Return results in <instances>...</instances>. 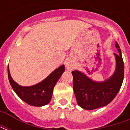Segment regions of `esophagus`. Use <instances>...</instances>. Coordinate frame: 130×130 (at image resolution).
<instances>
[{"instance_id": "34e87169", "label": "esophagus", "mask_w": 130, "mask_h": 130, "mask_svg": "<svg viewBox=\"0 0 130 130\" xmlns=\"http://www.w3.org/2000/svg\"><path fill=\"white\" fill-rule=\"evenodd\" d=\"M66 67H67V69H68V70H72L74 68V65L72 62L71 60L67 61V62H66Z\"/></svg>"}]
</instances>
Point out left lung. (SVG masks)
<instances>
[{"label": "left lung", "mask_w": 130, "mask_h": 130, "mask_svg": "<svg viewBox=\"0 0 130 130\" xmlns=\"http://www.w3.org/2000/svg\"><path fill=\"white\" fill-rule=\"evenodd\" d=\"M116 47L118 51V54H114L116 69L114 74L106 81L93 82L81 72H72L76 102L83 109L93 110L106 106L114 99L120 90L124 78V62L117 42H116Z\"/></svg>", "instance_id": "1"}]
</instances>
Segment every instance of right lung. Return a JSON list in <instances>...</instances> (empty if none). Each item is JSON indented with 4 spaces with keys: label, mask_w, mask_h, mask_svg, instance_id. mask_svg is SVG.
<instances>
[{
    "label": "right lung",
    "mask_w": 130,
    "mask_h": 130,
    "mask_svg": "<svg viewBox=\"0 0 130 130\" xmlns=\"http://www.w3.org/2000/svg\"><path fill=\"white\" fill-rule=\"evenodd\" d=\"M64 72L65 65H62L42 82L32 86L24 87L13 81L10 76L9 66L7 68L8 79L14 91L26 103L35 106H44L51 101L54 86Z\"/></svg>",
    "instance_id": "obj_1"
}]
</instances>
